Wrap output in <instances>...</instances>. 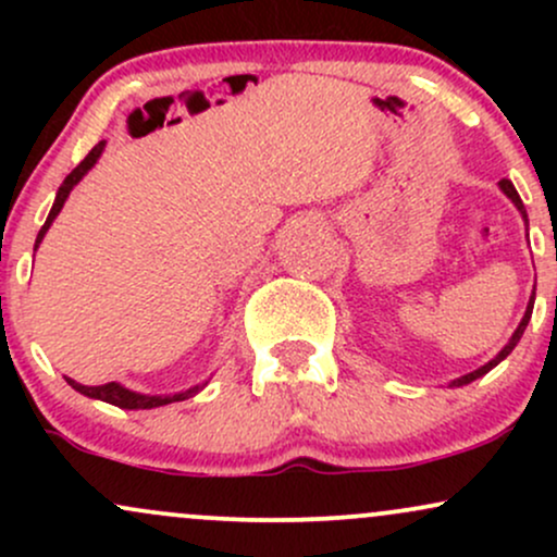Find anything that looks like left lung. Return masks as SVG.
I'll list each match as a JSON object with an SVG mask.
<instances>
[{"label": "left lung", "instance_id": "1", "mask_svg": "<svg viewBox=\"0 0 557 557\" xmlns=\"http://www.w3.org/2000/svg\"><path fill=\"white\" fill-rule=\"evenodd\" d=\"M500 188H503V194H505V196H508V198H510V201H513V203H516V207H519V212L523 214V220H527V209H523V201H521V196H519V194H516L513 183H510V181H500ZM532 309H534V296H532V300H529V306H527V314H523V319H521V324H519V327H516V332H513V337H510V341H508V345H505V348L500 350V354H497V356H495V359H492L490 363H484V367H482V369H476V372L466 374V376H461V380H458V382H453V385H469V382H474V380H476V376L487 374L492 367H497V363H500V361L505 359V356H508V354H510V350H513V348H516V343H519V341H521L523 330H527L529 319H532Z\"/></svg>", "mask_w": 557, "mask_h": 557}]
</instances>
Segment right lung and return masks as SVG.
Returning <instances> with one entry per match:
<instances>
[{"instance_id":"1","label":"right lung","mask_w":557,"mask_h":557,"mask_svg":"<svg viewBox=\"0 0 557 557\" xmlns=\"http://www.w3.org/2000/svg\"><path fill=\"white\" fill-rule=\"evenodd\" d=\"M101 149H104V140H101V144H96L94 149L88 151V154H86V159H83V162L78 164V168H75V170L70 172V175L65 177V183L60 185V190H57V198H54L52 212H49L47 222H44V227L38 230L36 248H38V243H41L44 235H47V230H49V225H52V222H54V216L60 214L62 203H65V198L70 196V190H73V185H78L81 177L86 175V172L94 168L96 159H99V154H101ZM65 380H67V385H73L75 389H78V393L88 395V398H96V400L112 403V406H117V408H133V411H136V408H157V406H168V403L185 400V398H190V395H196V393H198V387H190V389H185V393H177V395H170V398H162V395H140V393H133V389H125L123 385H117V382H107V385L88 387V385H78V382L70 380V376H65Z\"/></svg>"}]
</instances>
